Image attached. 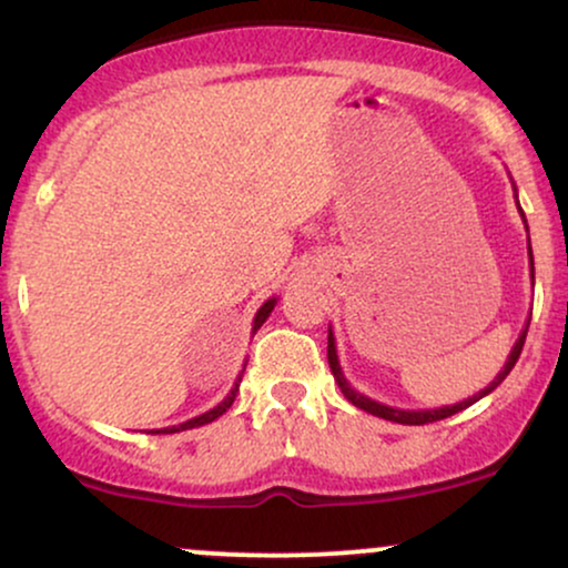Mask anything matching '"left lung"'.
I'll use <instances>...</instances> for the list:
<instances>
[{"mask_svg":"<svg viewBox=\"0 0 568 568\" xmlns=\"http://www.w3.org/2000/svg\"><path fill=\"white\" fill-rule=\"evenodd\" d=\"M515 189V184H513ZM515 202H518V194H515ZM520 211V205H518ZM520 216H524V211H520ZM524 224H526V216H524ZM526 232H529V226H526ZM529 264H531V283H534V256H531V243H529ZM531 321V317H529ZM529 321H526L524 331H520L518 342H515V347L510 349V355H507V363L505 368L499 371L497 376H494V382L488 384V387L480 389V393H475L473 397H467V400L462 403H454V406H443V408H427V410H406V408H393V406H384V403H376L371 400V397H366L363 393H357L355 387H349V382L344 379V371L342 366H338V355H336V338H334V331L328 328V366H331V374H334V379L338 384V389H342L344 397L352 403V406L368 410V414L374 416H382V419L387 422H397V425H429V422H440L446 419V416H454L459 414V410H465L467 406H473V403H478L480 397H486L488 393H494V389L499 387L501 382H505V376L510 374L515 363H518L520 357V349H524V342H526V331H529Z\"/></svg>","mask_w":568,"mask_h":568,"instance_id":"8db88e82","label":"left lung"}]
</instances>
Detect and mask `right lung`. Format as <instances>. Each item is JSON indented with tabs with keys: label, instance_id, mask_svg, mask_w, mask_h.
Instances as JSON below:
<instances>
[{
	"label": "right lung",
	"instance_id": "1",
	"mask_svg": "<svg viewBox=\"0 0 568 568\" xmlns=\"http://www.w3.org/2000/svg\"><path fill=\"white\" fill-rule=\"evenodd\" d=\"M275 304H277V298H266V302L258 306V312H256V317H253V334H256L258 328H262L264 325V321L266 317L272 315V310H275ZM243 371H245V366H243ZM240 382H243V374L237 376V382H234V387L230 389V395L224 397V400L219 403L216 408H211V410H205V414H200V416H194V419H189V422H181V425H173V427H162V429H149V433L152 435H171V433H184V429H194V427H202V425H211V422H216L221 414H226V408L232 406L234 403V395H237V389H240Z\"/></svg>",
	"mask_w": 568,
	"mask_h": 568
}]
</instances>
